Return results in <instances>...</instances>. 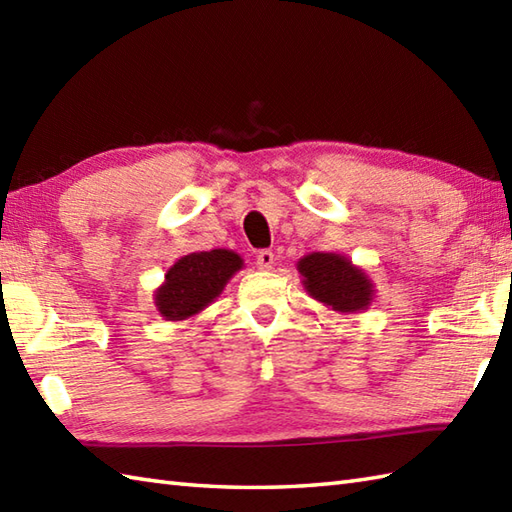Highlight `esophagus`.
<instances>
[{"instance_id": "obj_1", "label": "esophagus", "mask_w": 512, "mask_h": 512, "mask_svg": "<svg viewBox=\"0 0 512 512\" xmlns=\"http://www.w3.org/2000/svg\"><path fill=\"white\" fill-rule=\"evenodd\" d=\"M257 266L262 270H270L275 266V253L273 250H259L257 253Z\"/></svg>"}]
</instances>
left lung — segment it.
I'll list each match as a JSON object with an SVG mask.
<instances>
[{"label": "left lung", "instance_id": "left-lung-1", "mask_svg": "<svg viewBox=\"0 0 512 512\" xmlns=\"http://www.w3.org/2000/svg\"><path fill=\"white\" fill-rule=\"evenodd\" d=\"M299 273L310 295L332 310L356 312L372 301V284L365 273L341 255L312 253L299 262Z\"/></svg>", "mask_w": 512, "mask_h": 512}]
</instances>
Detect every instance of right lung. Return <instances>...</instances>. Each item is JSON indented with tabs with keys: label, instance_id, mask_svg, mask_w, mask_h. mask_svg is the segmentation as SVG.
Instances as JSON below:
<instances>
[{
	"label": "right lung",
	"instance_id": "obj_1",
	"mask_svg": "<svg viewBox=\"0 0 512 512\" xmlns=\"http://www.w3.org/2000/svg\"><path fill=\"white\" fill-rule=\"evenodd\" d=\"M239 268L242 259L231 250L215 248L184 255L167 273L165 286L156 292L158 312L169 321L193 317L220 295Z\"/></svg>",
	"mask_w": 512,
	"mask_h": 512
}]
</instances>
